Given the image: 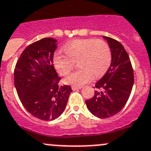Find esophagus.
<instances>
[{
	"label": "esophagus",
	"mask_w": 151,
	"mask_h": 151,
	"mask_svg": "<svg viewBox=\"0 0 151 151\" xmlns=\"http://www.w3.org/2000/svg\"><path fill=\"white\" fill-rule=\"evenodd\" d=\"M71 88H72V90H74V91H75V90L80 89V88H81V86H72V87H71Z\"/></svg>",
	"instance_id": "1"
}]
</instances>
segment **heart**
Segmentation results:
<instances>
[{
  "mask_svg": "<svg viewBox=\"0 0 151 151\" xmlns=\"http://www.w3.org/2000/svg\"><path fill=\"white\" fill-rule=\"evenodd\" d=\"M63 51L67 56L60 53L55 54V68L60 75L66 76L77 63L79 68L66 77L64 82L77 86L87 83L92 77L104 75L112 60L110 47L101 39H76L66 44Z\"/></svg>",
  "mask_w": 151,
  "mask_h": 151,
  "instance_id": "1",
  "label": "heart"
}]
</instances>
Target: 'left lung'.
Masks as SVG:
<instances>
[{"mask_svg":"<svg viewBox=\"0 0 151 151\" xmlns=\"http://www.w3.org/2000/svg\"><path fill=\"white\" fill-rule=\"evenodd\" d=\"M112 53L110 67L104 77L95 83V95L86 101L89 112L100 118L112 117L120 112L127 102L134 83V74L130 60L119 42L107 36Z\"/></svg>","mask_w":151,"mask_h":151,"instance_id":"8db88e82","label":"left lung"}]
</instances>
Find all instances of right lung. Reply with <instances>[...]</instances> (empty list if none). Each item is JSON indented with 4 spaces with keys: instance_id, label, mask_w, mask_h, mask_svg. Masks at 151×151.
Segmentation results:
<instances>
[{
    "instance_id": "1",
    "label": "right lung",
    "mask_w": 151,
    "mask_h": 151,
    "mask_svg": "<svg viewBox=\"0 0 151 151\" xmlns=\"http://www.w3.org/2000/svg\"><path fill=\"white\" fill-rule=\"evenodd\" d=\"M56 39L44 38L26 47L14 70V83L24 107L43 121H53L64 112L70 86H59L61 80L53 65Z\"/></svg>"
}]
</instances>
